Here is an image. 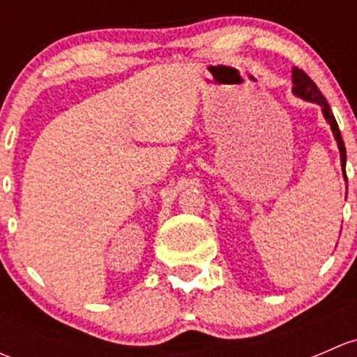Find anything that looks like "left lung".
<instances>
[{
  "label": "left lung",
  "instance_id": "obj_1",
  "mask_svg": "<svg viewBox=\"0 0 357 357\" xmlns=\"http://www.w3.org/2000/svg\"><path fill=\"white\" fill-rule=\"evenodd\" d=\"M291 81H294V89H291V91H294L295 96H298V98L302 100H307V102L318 103V105L321 107L323 115H325L326 122H328L330 128H332L335 139H337L338 150H340V162H342V167H344V176H345V160H347V155H345V145H344V139H342L340 136V129H338L337 121H335L332 114V109H330V105L326 103V98L321 95V91L318 89L316 82L312 81V79L309 77L302 68L294 67V70H291ZM345 178H347V176H345Z\"/></svg>",
  "mask_w": 357,
  "mask_h": 357
}]
</instances>
